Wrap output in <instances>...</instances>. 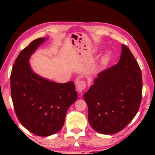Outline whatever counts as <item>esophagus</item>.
Segmentation results:
<instances>
[{
  "instance_id": "1",
  "label": "esophagus",
  "mask_w": 155,
  "mask_h": 155,
  "mask_svg": "<svg viewBox=\"0 0 155 155\" xmlns=\"http://www.w3.org/2000/svg\"><path fill=\"white\" fill-rule=\"evenodd\" d=\"M86 87V83L85 81L77 80L76 81V88L78 92L82 93L83 91L85 90Z\"/></svg>"
}]
</instances>
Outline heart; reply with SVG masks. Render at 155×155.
Segmentation results:
<instances>
[{"label": "heart", "mask_w": 155, "mask_h": 155, "mask_svg": "<svg viewBox=\"0 0 155 155\" xmlns=\"http://www.w3.org/2000/svg\"><path fill=\"white\" fill-rule=\"evenodd\" d=\"M109 58V52H107V53L104 54V56L103 57V59H102V61H103V63H105L108 61Z\"/></svg>", "instance_id": "obj_1"}]
</instances>
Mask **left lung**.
<instances>
[{
    "label": "left lung",
    "instance_id": "8db88e82",
    "mask_svg": "<svg viewBox=\"0 0 155 155\" xmlns=\"http://www.w3.org/2000/svg\"><path fill=\"white\" fill-rule=\"evenodd\" d=\"M142 96L140 68L129 49L122 44L117 64L100 72L83 98L88 121L96 132H120L137 114Z\"/></svg>",
    "mask_w": 155,
    "mask_h": 155
}]
</instances>
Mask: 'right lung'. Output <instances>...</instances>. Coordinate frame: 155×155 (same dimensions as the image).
I'll use <instances>...</instances> for the list:
<instances>
[{
    "label": "right lung",
    "instance_id": "1",
    "mask_svg": "<svg viewBox=\"0 0 155 155\" xmlns=\"http://www.w3.org/2000/svg\"><path fill=\"white\" fill-rule=\"evenodd\" d=\"M47 38L31 42L15 59L11 91L15 114L22 126L41 137L55 134L63 127L69 107L77 99L73 81L59 83L33 71L29 59Z\"/></svg>",
    "mask_w": 155,
    "mask_h": 155
}]
</instances>
